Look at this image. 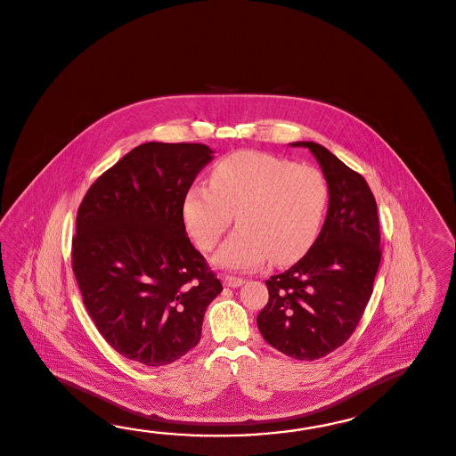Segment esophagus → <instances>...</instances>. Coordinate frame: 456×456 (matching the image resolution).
<instances>
[{
  "label": "esophagus",
  "mask_w": 456,
  "mask_h": 456,
  "mask_svg": "<svg viewBox=\"0 0 456 456\" xmlns=\"http://www.w3.org/2000/svg\"><path fill=\"white\" fill-rule=\"evenodd\" d=\"M243 283H245V280L239 278V276H231V274L224 276V284H225L227 288H239V286H242Z\"/></svg>",
  "instance_id": "obj_1"
}]
</instances>
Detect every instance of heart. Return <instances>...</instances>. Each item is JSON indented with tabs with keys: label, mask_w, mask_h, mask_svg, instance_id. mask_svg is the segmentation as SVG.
<instances>
[{
	"label": "heart",
	"mask_w": 456,
	"mask_h": 456,
	"mask_svg": "<svg viewBox=\"0 0 456 456\" xmlns=\"http://www.w3.org/2000/svg\"><path fill=\"white\" fill-rule=\"evenodd\" d=\"M209 184H191L183 221L194 243L211 252L231 227L239 229L214 256L225 270H252L270 256L289 264L311 248L324 221L329 186L314 167L262 152H237L214 165Z\"/></svg>",
	"instance_id": "obj_1"
}]
</instances>
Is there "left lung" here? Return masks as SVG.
<instances>
[{
    "mask_svg": "<svg viewBox=\"0 0 456 456\" xmlns=\"http://www.w3.org/2000/svg\"><path fill=\"white\" fill-rule=\"evenodd\" d=\"M309 149L329 186L322 231L303 258L266 280L270 299L256 315L265 340L296 360L313 362L354 334L373 293L381 262L375 196L360 173L315 142Z\"/></svg>",
    "mask_w": 456,
    "mask_h": 456,
    "instance_id": "left-lung-1",
    "label": "left lung"
}]
</instances>
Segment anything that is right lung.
Instances as JSON below:
<instances>
[{"label": "right lung", "instance_id": "obj_1", "mask_svg": "<svg viewBox=\"0 0 456 456\" xmlns=\"http://www.w3.org/2000/svg\"><path fill=\"white\" fill-rule=\"evenodd\" d=\"M213 153L203 143H142L81 201L73 273L96 329L127 360L163 366L188 354L223 291L183 221V198Z\"/></svg>", "mask_w": 456, "mask_h": 456}]
</instances>
